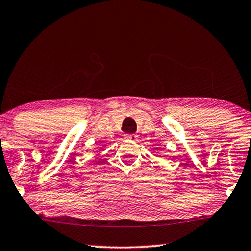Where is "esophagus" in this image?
<instances>
[{
  "mask_svg": "<svg viewBox=\"0 0 251 251\" xmlns=\"http://www.w3.org/2000/svg\"><path fill=\"white\" fill-rule=\"evenodd\" d=\"M125 137H126V139H128V141H130V142H135L136 139H137L138 136L136 134H127V135H125Z\"/></svg>",
  "mask_w": 251,
  "mask_h": 251,
  "instance_id": "obj_1",
  "label": "esophagus"
}]
</instances>
